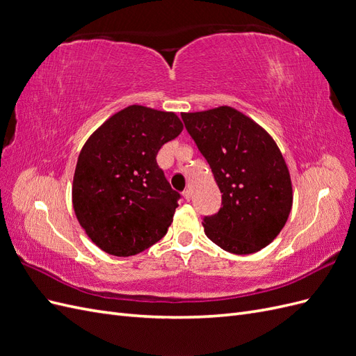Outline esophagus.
Segmentation results:
<instances>
[{
	"label": "esophagus",
	"mask_w": 356,
	"mask_h": 356,
	"mask_svg": "<svg viewBox=\"0 0 356 356\" xmlns=\"http://www.w3.org/2000/svg\"><path fill=\"white\" fill-rule=\"evenodd\" d=\"M182 196H184V199H186L187 202H190V200H191V196H193V195H191V190H186L184 193H182Z\"/></svg>",
	"instance_id": "esophagus-1"
}]
</instances>
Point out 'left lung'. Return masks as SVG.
<instances>
[{"label":"left lung","instance_id":"1","mask_svg":"<svg viewBox=\"0 0 356 356\" xmlns=\"http://www.w3.org/2000/svg\"><path fill=\"white\" fill-rule=\"evenodd\" d=\"M181 117L222 193L218 213L202 222L204 234L232 254L263 250L281 233L293 208V182L275 139L227 105Z\"/></svg>","mask_w":356,"mask_h":356}]
</instances>
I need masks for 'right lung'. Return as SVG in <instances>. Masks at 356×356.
Masks as SVG:
<instances>
[{
  "label": "right lung",
  "mask_w": 356,
  "mask_h": 356,
  "mask_svg": "<svg viewBox=\"0 0 356 356\" xmlns=\"http://www.w3.org/2000/svg\"><path fill=\"white\" fill-rule=\"evenodd\" d=\"M182 129L175 113L134 104L106 118L84 143L72 179V208L104 252L131 257L166 234L179 195L156 156Z\"/></svg>",
  "instance_id": "1"
}]
</instances>
